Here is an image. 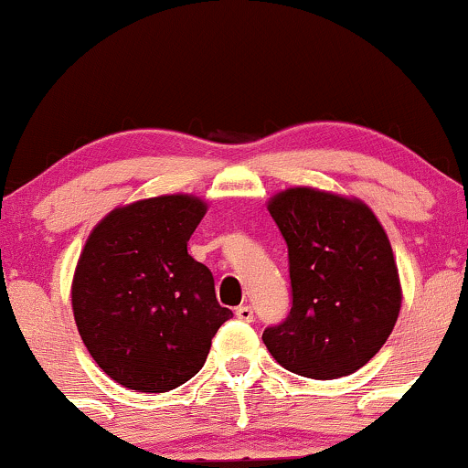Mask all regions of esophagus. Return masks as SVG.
Masks as SVG:
<instances>
[{
    "label": "esophagus",
    "mask_w": 468,
    "mask_h": 468,
    "mask_svg": "<svg viewBox=\"0 0 468 468\" xmlns=\"http://www.w3.org/2000/svg\"><path fill=\"white\" fill-rule=\"evenodd\" d=\"M235 316L241 321H246V324H250L252 321V308L250 305H239V308H235Z\"/></svg>",
    "instance_id": "34e87169"
}]
</instances>
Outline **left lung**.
I'll return each instance as SVG.
<instances>
[{
	"mask_svg": "<svg viewBox=\"0 0 468 468\" xmlns=\"http://www.w3.org/2000/svg\"><path fill=\"white\" fill-rule=\"evenodd\" d=\"M268 211L288 246L292 308L266 327L272 358L305 378L361 369L394 330L400 279L388 233L372 208L310 186L271 197Z\"/></svg>",
	"mask_w": 468,
	"mask_h": 468,
	"instance_id": "8db88e82",
	"label": "left lung"
}]
</instances>
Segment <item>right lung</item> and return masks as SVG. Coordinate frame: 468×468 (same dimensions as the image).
Masks as SVG:
<instances>
[{
	"mask_svg": "<svg viewBox=\"0 0 468 468\" xmlns=\"http://www.w3.org/2000/svg\"><path fill=\"white\" fill-rule=\"evenodd\" d=\"M207 213L196 196L118 207L96 224L72 279L79 335L122 388L163 394L202 369L211 338L233 313L211 271L186 252Z\"/></svg>",
	"mask_w": 468,
	"mask_h": 468,
	"instance_id": "1",
	"label": "right lung"
}]
</instances>
